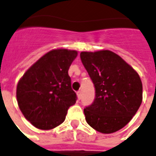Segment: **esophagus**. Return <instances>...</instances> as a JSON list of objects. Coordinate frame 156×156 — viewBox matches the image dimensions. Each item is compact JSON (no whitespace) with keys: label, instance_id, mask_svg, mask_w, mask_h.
I'll return each instance as SVG.
<instances>
[{"label":"esophagus","instance_id":"esophagus-1","mask_svg":"<svg viewBox=\"0 0 156 156\" xmlns=\"http://www.w3.org/2000/svg\"><path fill=\"white\" fill-rule=\"evenodd\" d=\"M76 95L77 98H78V100H80V98H81V92H80V91H78L76 93Z\"/></svg>","mask_w":156,"mask_h":156}]
</instances>
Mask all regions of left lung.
<instances>
[{"instance_id":"8db88e82","label":"left lung","mask_w":156,"mask_h":156,"mask_svg":"<svg viewBox=\"0 0 156 156\" xmlns=\"http://www.w3.org/2000/svg\"><path fill=\"white\" fill-rule=\"evenodd\" d=\"M80 59L95 88V99L85 107L86 122L103 134L121 129L131 120L143 100L139 74L114 52L83 51Z\"/></svg>"}]
</instances>
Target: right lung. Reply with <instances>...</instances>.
Segmentation results:
<instances>
[{
  "mask_svg": "<svg viewBox=\"0 0 156 156\" xmlns=\"http://www.w3.org/2000/svg\"><path fill=\"white\" fill-rule=\"evenodd\" d=\"M76 51L52 50L26 72L17 86V101L23 115L40 129L56 127L76 103L68 69Z\"/></svg>",
  "mask_w": 156,
  "mask_h": 156,
  "instance_id": "obj_1",
  "label": "right lung"
}]
</instances>
